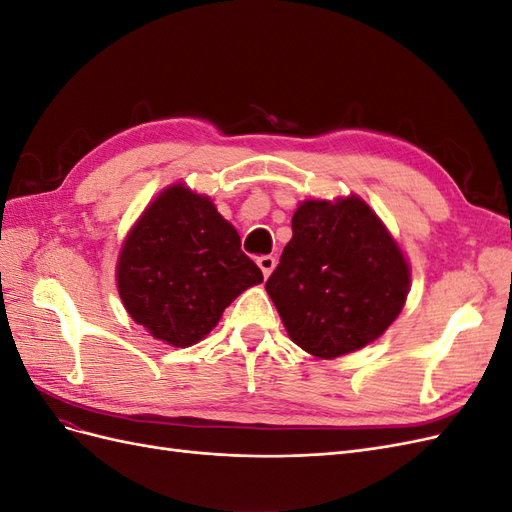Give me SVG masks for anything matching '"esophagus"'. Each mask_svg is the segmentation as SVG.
Returning <instances> with one entry per match:
<instances>
[{
  "mask_svg": "<svg viewBox=\"0 0 512 512\" xmlns=\"http://www.w3.org/2000/svg\"><path fill=\"white\" fill-rule=\"evenodd\" d=\"M256 265L260 267L262 275H265V280L271 275V271L275 269V256H258L256 258Z\"/></svg>",
  "mask_w": 512,
  "mask_h": 512,
  "instance_id": "obj_1",
  "label": "esophagus"
}]
</instances>
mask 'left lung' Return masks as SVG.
I'll list each match as a JSON object with an SVG mask.
<instances>
[{"label": "left lung", "mask_w": 512, "mask_h": 512, "mask_svg": "<svg viewBox=\"0 0 512 512\" xmlns=\"http://www.w3.org/2000/svg\"><path fill=\"white\" fill-rule=\"evenodd\" d=\"M408 262L361 198L305 200L265 288L290 339L320 359L378 339L406 303Z\"/></svg>", "instance_id": "obj_1"}]
</instances>
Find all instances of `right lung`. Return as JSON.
<instances>
[{"label":"right lung","mask_w":512,"mask_h":512,"mask_svg":"<svg viewBox=\"0 0 512 512\" xmlns=\"http://www.w3.org/2000/svg\"><path fill=\"white\" fill-rule=\"evenodd\" d=\"M262 271L207 196L183 185L164 190L136 222L117 265L121 301L134 322L185 348L218 324Z\"/></svg>","instance_id":"1"}]
</instances>
